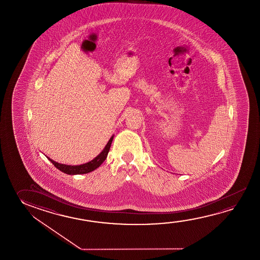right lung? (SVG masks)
<instances>
[{
  "mask_svg": "<svg viewBox=\"0 0 260 260\" xmlns=\"http://www.w3.org/2000/svg\"><path fill=\"white\" fill-rule=\"evenodd\" d=\"M112 140H113V136L111 137L109 142L107 143L106 147L104 148V149H103L101 153L99 154L97 157H95L94 159H92L91 161L85 163V164H82V165H79V166H69V165H64V164H60V163H58V162H55L54 160L51 159L50 157H48V158H49V160H50L58 170H60V171H62L64 173H66V174H86V173H89L90 171L96 170V169L101 166L102 163L106 159L108 153H109V150L111 149Z\"/></svg>",
  "mask_w": 260,
  "mask_h": 260,
  "instance_id": "1",
  "label": "right lung"
}]
</instances>
